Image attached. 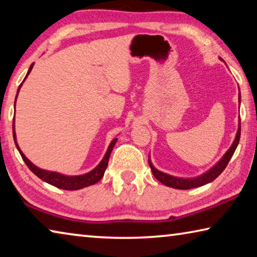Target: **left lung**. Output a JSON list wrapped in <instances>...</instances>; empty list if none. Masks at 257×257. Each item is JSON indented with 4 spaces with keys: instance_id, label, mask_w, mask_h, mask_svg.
<instances>
[{
    "instance_id": "1",
    "label": "left lung",
    "mask_w": 257,
    "mask_h": 257,
    "mask_svg": "<svg viewBox=\"0 0 257 257\" xmlns=\"http://www.w3.org/2000/svg\"><path fill=\"white\" fill-rule=\"evenodd\" d=\"M239 104H240V90H239ZM241 126H240V119H239V125H238V131H236L235 138L233 144L228 151L224 154L222 159H220L217 163L211 167L210 169L206 171L202 175L194 177V178H180V177H175L171 175H168V173L162 172L160 170H157L155 167H154L151 160V154H149V159H148V163L149 167H151V170L153 172V175L155 178L161 181L162 184L165 185L168 187H172V188H177V189H191V188H196L200 186H203V185L211 183L212 180H215L217 177H218L220 173L224 171V169L226 168V165L228 162H230L231 157L233 156V154L235 152L236 147H238L239 140H240V132H241Z\"/></svg>"
}]
</instances>
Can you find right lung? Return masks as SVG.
<instances>
[{
  "label": "right lung",
  "instance_id": "1",
  "mask_svg": "<svg viewBox=\"0 0 257 257\" xmlns=\"http://www.w3.org/2000/svg\"><path fill=\"white\" fill-rule=\"evenodd\" d=\"M33 65H34V63L31 64L29 71H27L25 79L27 78V76H29L31 71H32ZM25 79H24L23 82L25 81ZM23 82L18 87L17 95H16V100H17L19 89H21ZM16 100H15V108H16ZM13 134H14V140H15L16 147H17L18 152L22 156V159L24 160V162H25L26 165L29 167L31 171H32L35 176H38L41 180L46 181V183L53 185V186L57 187V188L66 189V191H77V189H81L84 187L90 186V185H94V184H96L97 181H100L102 179V177H103V175H104L106 167H108L110 154H111L112 148L115 147V145L117 142V138H115V139L110 142V145H109L108 149H106L103 159H102V161L92 170V171L84 173V175H79V176H66V175H63V173L56 172V171H48V170L40 169L35 164H33L32 162H31L25 155H24V153L21 151V148H19V146L17 144V138H16V131H15V119L13 121Z\"/></svg>",
  "mask_w": 257,
  "mask_h": 257
}]
</instances>
